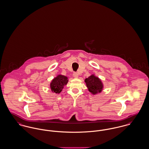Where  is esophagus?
Returning a JSON list of instances; mask_svg holds the SVG:
<instances>
[{"instance_id": "esophagus-1", "label": "esophagus", "mask_w": 149, "mask_h": 149, "mask_svg": "<svg viewBox=\"0 0 149 149\" xmlns=\"http://www.w3.org/2000/svg\"><path fill=\"white\" fill-rule=\"evenodd\" d=\"M73 77L75 78H78V74L77 72H74L73 74Z\"/></svg>"}]
</instances>
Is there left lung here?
Instances as JSON below:
<instances>
[{"label":"left lung","instance_id":"obj_1","mask_svg":"<svg viewBox=\"0 0 149 149\" xmlns=\"http://www.w3.org/2000/svg\"><path fill=\"white\" fill-rule=\"evenodd\" d=\"M84 81L88 90L92 95H96L101 93L104 88L102 80L95 74H92L87 78H86Z\"/></svg>","mask_w":149,"mask_h":149}]
</instances>
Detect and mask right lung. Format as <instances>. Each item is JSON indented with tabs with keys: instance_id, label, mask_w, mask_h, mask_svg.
<instances>
[{
	"instance_id": "right-lung-1",
	"label": "right lung",
	"mask_w": 149,
	"mask_h": 149,
	"mask_svg": "<svg viewBox=\"0 0 149 149\" xmlns=\"http://www.w3.org/2000/svg\"><path fill=\"white\" fill-rule=\"evenodd\" d=\"M69 81L68 77L59 74L54 78L50 83V87L52 91L56 93H60Z\"/></svg>"
}]
</instances>
